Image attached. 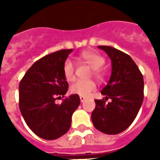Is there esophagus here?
I'll use <instances>...</instances> for the list:
<instances>
[{
	"label": "esophagus",
	"mask_w": 160,
	"mask_h": 160,
	"mask_svg": "<svg viewBox=\"0 0 160 160\" xmlns=\"http://www.w3.org/2000/svg\"><path fill=\"white\" fill-rule=\"evenodd\" d=\"M80 102L83 103V102H84V101H85L86 98H85V96H80Z\"/></svg>",
	"instance_id": "34e87169"
}]
</instances>
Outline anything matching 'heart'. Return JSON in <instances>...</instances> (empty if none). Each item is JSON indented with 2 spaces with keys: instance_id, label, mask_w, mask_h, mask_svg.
I'll return each instance as SVG.
<instances>
[{
  "instance_id": "obj_1",
  "label": "heart",
  "mask_w": 160,
  "mask_h": 160,
  "mask_svg": "<svg viewBox=\"0 0 160 160\" xmlns=\"http://www.w3.org/2000/svg\"><path fill=\"white\" fill-rule=\"evenodd\" d=\"M80 57L85 62L93 69V75L98 80H101L104 76L103 71L100 68L105 65V59L99 54L92 51H85L80 55ZM63 74L68 81H71L75 78V67L72 60L68 59L63 65ZM96 85L93 80H78L73 83L70 86V92L80 96H89L95 90Z\"/></svg>"
}]
</instances>
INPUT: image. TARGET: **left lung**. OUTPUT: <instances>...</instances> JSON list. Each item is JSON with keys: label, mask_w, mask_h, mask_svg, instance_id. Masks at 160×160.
<instances>
[{"label": "left lung", "mask_w": 160, "mask_h": 160, "mask_svg": "<svg viewBox=\"0 0 160 160\" xmlns=\"http://www.w3.org/2000/svg\"><path fill=\"white\" fill-rule=\"evenodd\" d=\"M111 60L109 82L101 90L103 100H95L91 114L94 126L102 133L117 134L133 123L144 100V78L129 55L111 46H99ZM110 100L108 104L105 100Z\"/></svg>", "instance_id": "1"}]
</instances>
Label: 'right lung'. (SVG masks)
Segmentation results:
<instances>
[{
    "mask_svg": "<svg viewBox=\"0 0 160 160\" xmlns=\"http://www.w3.org/2000/svg\"><path fill=\"white\" fill-rule=\"evenodd\" d=\"M72 51H58L36 61L19 85L21 114L29 128L44 139H58L67 133L73 113L80 105L78 95H70L60 105L55 103L67 92L63 65Z\"/></svg>",
    "mask_w": 160,
    "mask_h": 160,
    "instance_id": "obj_1",
    "label": "right lung"
}]
</instances>
